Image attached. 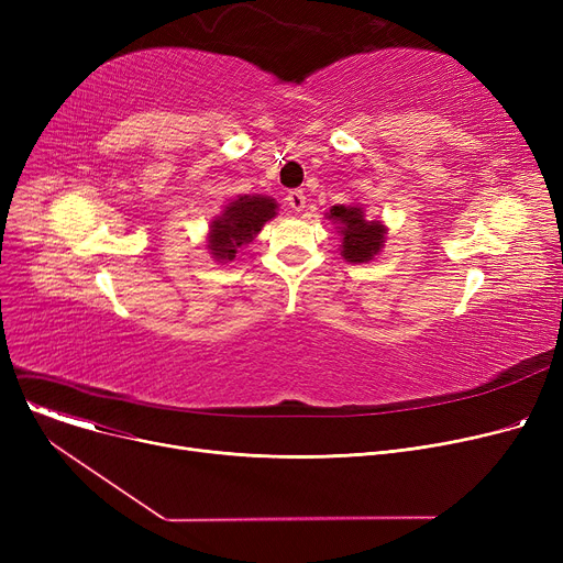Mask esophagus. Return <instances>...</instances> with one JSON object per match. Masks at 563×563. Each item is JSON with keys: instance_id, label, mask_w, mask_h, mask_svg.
Returning <instances> with one entry per match:
<instances>
[{"instance_id": "obj_1", "label": "esophagus", "mask_w": 563, "mask_h": 563, "mask_svg": "<svg viewBox=\"0 0 563 563\" xmlns=\"http://www.w3.org/2000/svg\"><path fill=\"white\" fill-rule=\"evenodd\" d=\"M285 200H287V205L291 207L294 212H303V207H306V194H303L301 189H294V191H289Z\"/></svg>"}]
</instances>
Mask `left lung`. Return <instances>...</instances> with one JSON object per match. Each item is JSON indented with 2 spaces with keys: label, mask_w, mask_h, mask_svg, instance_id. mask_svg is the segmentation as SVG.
<instances>
[{
  "label": "left lung",
  "mask_w": 563,
  "mask_h": 563,
  "mask_svg": "<svg viewBox=\"0 0 563 563\" xmlns=\"http://www.w3.org/2000/svg\"><path fill=\"white\" fill-rule=\"evenodd\" d=\"M327 219L335 223L340 232V255L351 264H363L374 260L380 249L386 246L388 228L378 219H367L365 207L353 205H333L327 212Z\"/></svg>",
  "instance_id": "1"
}]
</instances>
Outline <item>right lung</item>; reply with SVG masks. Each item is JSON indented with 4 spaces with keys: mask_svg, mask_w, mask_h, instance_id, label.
<instances>
[{
    "mask_svg": "<svg viewBox=\"0 0 563 563\" xmlns=\"http://www.w3.org/2000/svg\"><path fill=\"white\" fill-rule=\"evenodd\" d=\"M278 214V202L272 196L244 194L223 205L221 214H217L207 230L205 249L217 262H232L236 251L249 246L266 221Z\"/></svg>",
    "mask_w": 563,
    "mask_h": 563,
    "instance_id": "1",
    "label": "right lung"
}]
</instances>
